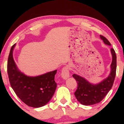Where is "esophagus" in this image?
I'll return each mask as SVG.
<instances>
[{
	"mask_svg": "<svg viewBox=\"0 0 124 124\" xmlns=\"http://www.w3.org/2000/svg\"><path fill=\"white\" fill-rule=\"evenodd\" d=\"M61 76L63 79L66 80L70 77V72H69L68 67H65L63 68L61 72Z\"/></svg>",
	"mask_w": 124,
	"mask_h": 124,
	"instance_id": "1",
	"label": "esophagus"
}]
</instances>
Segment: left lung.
<instances>
[{
    "instance_id": "obj_1",
    "label": "left lung",
    "mask_w": 124,
    "mask_h": 124,
    "mask_svg": "<svg viewBox=\"0 0 124 124\" xmlns=\"http://www.w3.org/2000/svg\"><path fill=\"white\" fill-rule=\"evenodd\" d=\"M100 38L105 44L111 45L107 39L100 35ZM112 61L110 64V72L107 78L98 84L90 83L84 78L74 74L73 77L77 81L78 87L74 95L77 100L84 106H91L98 103L105 97L113 86L116 75V56L113 49H110Z\"/></svg>"
}]
</instances>
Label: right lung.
<instances>
[{
  "label": "right lung",
  "mask_w": 124,
  "mask_h": 124,
  "mask_svg": "<svg viewBox=\"0 0 124 124\" xmlns=\"http://www.w3.org/2000/svg\"><path fill=\"white\" fill-rule=\"evenodd\" d=\"M16 44L10 50L8 60V74L11 86L18 98L27 106L39 108L45 106L53 96L57 87L54 75L57 70L35 77L21 72L13 58Z\"/></svg>",
  "instance_id": "add662e5"
}]
</instances>
